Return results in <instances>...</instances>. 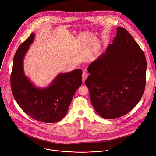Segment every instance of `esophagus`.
I'll return each instance as SVG.
<instances>
[{
    "mask_svg": "<svg viewBox=\"0 0 156 156\" xmlns=\"http://www.w3.org/2000/svg\"><path fill=\"white\" fill-rule=\"evenodd\" d=\"M87 77V73L86 72H83L82 74V80H83V83H84L85 80H86Z\"/></svg>",
    "mask_w": 156,
    "mask_h": 156,
    "instance_id": "34e87169",
    "label": "esophagus"
}]
</instances>
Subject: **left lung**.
Here are the masks:
<instances>
[{
    "instance_id": "8db88e82",
    "label": "left lung",
    "mask_w": 156,
    "mask_h": 156,
    "mask_svg": "<svg viewBox=\"0 0 156 156\" xmlns=\"http://www.w3.org/2000/svg\"><path fill=\"white\" fill-rule=\"evenodd\" d=\"M147 63L144 52L125 28L87 68L85 81L92 105L102 118L120 117L141 100L146 85Z\"/></svg>"
}]
</instances>
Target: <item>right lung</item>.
Segmentation results:
<instances>
[{
    "instance_id": "add662e5",
    "label": "right lung",
    "mask_w": 156,
    "mask_h": 156,
    "mask_svg": "<svg viewBox=\"0 0 156 156\" xmlns=\"http://www.w3.org/2000/svg\"><path fill=\"white\" fill-rule=\"evenodd\" d=\"M34 36L32 33L15 53L10 78L12 91L17 104L30 117L44 123H55L67 113L76 91L81 86L82 71L58 73L49 86H36L23 69V59Z\"/></svg>"
}]
</instances>
